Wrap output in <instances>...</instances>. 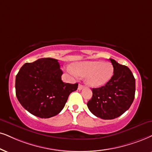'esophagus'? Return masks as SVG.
<instances>
[{"label": "esophagus", "mask_w": 152, "mask_h": 152, "mask_svg": "<svg viewBox=\"0 0 152 152\" xmlns=\"http://www.w3.org/2000/svg\"><path fill=\"white\" fill-rule=\"evenodd\" d=\"M83 88V86L82 85V84H79V85H78V89L79 90H82Z\"/></svg>", "instance_id": "34e87169"}]
</instances>
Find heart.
Masks as SVG:
<instances>
[{"label":"heart","mask_w":152,"mask_h":152,"mask_svg":"<svg viewBox=\"0 0 152 152\" xmlns=\"http://www.w3.org/2000/svg\"><path fill=\"white\" fill-rule=\"evenodd\" d=\"M67 68L74 76L84 77L86 85L92 88H99L107 84L114 75V67L110 62L99 60L84 61L75 63Z\"/></svg>","instance_id":"1"}]
</instances>
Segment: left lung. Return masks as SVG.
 <instances>
[{
  "label": "left lung",
  "mask_w": 152,
  "mask_h": 152,
  "mask_svg": "<svg viewBox=\"0 0 152 152\" xmlns=\"http://www.w3.org/2000/svg\"><path fill=\"white\" fill-rule=\"evenodd\" d=\"M109 59L114 67L112 78L106 85L93 88V97L87 103L92 114L105 120L116 118L126 112L135 93V79L130 69Z\"/></svg>",
  "instance_id": "1"
}]
</instances>
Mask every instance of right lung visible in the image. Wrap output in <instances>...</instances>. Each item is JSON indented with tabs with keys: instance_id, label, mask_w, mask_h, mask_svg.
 Returning <instances> with one entry per match:
<instances>
[{
	"instance_id": "obj_1",
	"label": "right lung",
	"mask_w": 152,
	"mask_h": 152,
	"mask_svg": "<svg viewBox=\"0 0 152 152\" xmlns=\"http://www.w3.org/2000/svg\"><path fill=\"white\" fill-rule=\"evenodd\" d=\"M62 71L58 60L41 58L21 67L15 80L17 99L24 108L34 116L48 118L56 116L77 90L78 83L62 80Z\"/></svg>"
}]
</instances>
